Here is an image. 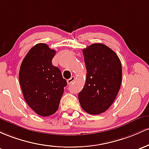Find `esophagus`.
Here are the masks:
<instances>
[{"label": "esophagus", "instance_id": "1", "mask_svg": "<svg viewBox=\"0 0 149 149\" xmlns=\"http://www.w3.org/2000/svg\"><path fill=\"white\" fill-rule=\"evenodd\" d=\"M75 80V77H74V76H72V77L71 78H70L69 79H68L67 80V82H68V84H72L73 82V81H74Z\"/></svg>", "mask_w": 149, "mask_h": 149}]
</instances>
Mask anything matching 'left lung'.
<instances>
[{
    "mask_svg": "<svg viewBox=\"0 0 149 149\" xmlns=\"http://www.w3.org/2000/svg\"><path fill=\"white\" fill-rule=\"evenodd\" d=\"M86 82L79 93V103L91 115L104 113L114 102L122 81V65L113 50L103 43L83 49Z\"/></svg>",
    "mask_w": 149,
    "mask_h": 149,
    "instance_id": "1",
    "label": "left lung"
}]
</instances>
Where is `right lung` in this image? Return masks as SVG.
Wrapping results in <instances>:
<instances>
[{"instance_id": "right-lung-1", "label": "right lung", "mask_w": 149, "mask_h": 149, "mask_svg": "<svg viewBox=\"0 0 149 149\" xmlns=\"http://www.w3.org/2000/svg\"><path fill=\"white\" fill-rule=\"evenodd\" d=\"M56 51L46 43L33 46L20 66L19 80L25 101L36 114L47 117L58 109L67 86L61 70L53 65Z\"/></svg>"}]
</instances>
